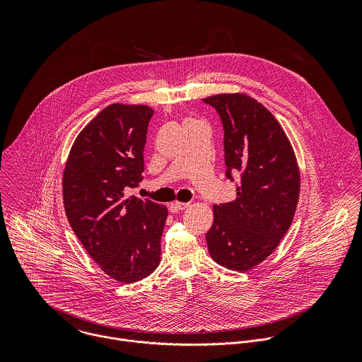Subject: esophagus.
Segmentation results:
<instances>
[{
    "label": "esophagus",
    "mask_w": 362,
    "mask_h": 362,
    "mask_svg": "<svg viewBox=\"0 0 362 362\" xmlns=\"http://www.w3.org/2000/svg\"><path fill=\"white\" fill-rule=\"evenodd\" d=\"M189 206V204H184V202H173V204H170V210L173 211V213H177V211H180V210H184V209H187V207Z\"/></svg>",
    "instance_id": "obj_1"
}]
</instances>
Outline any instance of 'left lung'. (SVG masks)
Instances as JSON below:
<instances>
[{
    "label": "left lung",
    "instance_id": "left-lung-1",
    "mask_svg": "<svg viewBox=\"0 0 362 362\" xmlns=\"http://www.w3.org/2000/svg\"><path fill=\"white\" fill-rule=\"evenodd\" d=\"M204 102L223 122L227 178L241 174L235 201L213 206L209 254L230 270L247 272L273 254L288 231L300 197V167L283 127L258 100L220 93Z\"/></svg>",
    "mask_w": 362,
    "mask_h": 362
}]
</instances>
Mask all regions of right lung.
Instances as JSON below:
<instances>
[{"mask_svg":"<svg viewBox=\"0 0 362 362\" xmlns=\"http://www.w3.org/2000/svg\"><path fill=\"white\" fill-rule=\"evenodd\" d=\"M153 108L114 103L76 136L65 163L62 199L68 221L105 274L135 283L160 263L167 207L127 198L144 178V149Z\"/></svg>","mask_w":362,"mask_h":362,"instance_id":"obj_1","label":"right lung"}]
</instances>
